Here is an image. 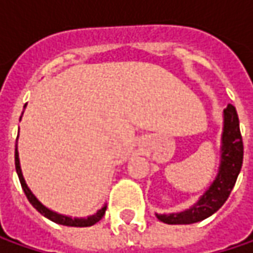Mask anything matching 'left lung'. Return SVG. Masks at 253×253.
Wrapping results in <instances>:
<instances>
[{
	"label": "left lung",
	"instance_id": "1",
	"mask_svg": "<svg viewBox=\"0 0 253 253\" xmlns=\"http://www.w3.org/2000/svg\"><path fill=\"white\" fill-rule=\"evenodd\" d=\"M244 160V143L239 130V119L232 105L224 109V127L221 136V159L215 180L198 201L181 212L156 214L161 222L170 225H187L200 222L216 212L229 197L235 185Z\"/></svg>",
	"mask_w": 253,
	"mask_h": 253
}]
</instances>
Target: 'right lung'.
Instances as JSON below:
<instances>
[{"mask_svg":"<svg viewBox=\"0 0 253 253\" xmlns=\"http://www.w3.org/2000/svg\"><path fill=\"white\" fill-rule=\"evenodd\" d=\"M19 120H21V119H19ZM17 141H18V137H17ZM15 170H17L18 178H19V182H21L22 190H24L25 195H27L28 201L32 204V207H34L38 212H41L43 216H46V218L50 219L52 222H55V224H61V225H66V226H92L94 225L96 222H99V221L103 218V215H105L106 212V205H103V207H102L96 214L89 215L87 218H72V216H68V215L58 214V212H55V211L49 210L48 207H45V205L41 203L38 198L34 195V192L29 190L28 184L25 182V178H24V175H22V170H21V164H19V154H18L17 144H15Z\"/></svg>","mask_w":253,"mask_h":253,"instance_id":"obj_1","label":"right lung"}]
</instances>
